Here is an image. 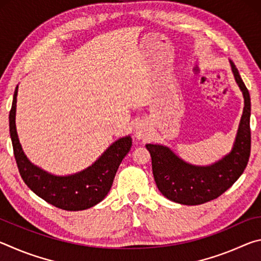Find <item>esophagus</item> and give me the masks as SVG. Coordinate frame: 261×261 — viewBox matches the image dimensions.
Here are the masks:
<instances>
[{
  "label": "esophagus",
  "mask_w": 261,
  "mask_h": 261,
  "mask_svg": "<svg viewBox=\"0 0 261 261\" xmlns=\"http://www.w3.org/2000/svg\"><path fill=\"white\" fill-rule=\"evenodd\" d=\"M134 135L137 139H143L145 138L148 135V127L147 125L145 124L144 122H138L137 124L135 125V129H134Z\"/></svg>",
  "instance_id": "34e87169"
}]
</instances>
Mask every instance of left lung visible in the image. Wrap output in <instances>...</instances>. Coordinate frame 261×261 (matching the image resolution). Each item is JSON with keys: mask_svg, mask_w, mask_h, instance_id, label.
<instances>
[{"mask_svg": "<svg viewBox=\"0 0 261 261\" xmlns=\"http://www.w3.org/2000/svg\"><path fill=\"white\" fill-rule=\"evenodd\" d=\"M238 86L244 95V110L230 154L210 167L184 162L166 146L147 144L151 153L154 179L160 192L169 200L183 205H200L220 197L240 178L251 152V100L235 64L230 62Z\"/></svg>", "mask_w": 261, "mask_h": 261, "instance_id": "left-lung-1", "label": "left lung"}]
</instances>
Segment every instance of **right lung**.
Segmentation results:
<instances>
[{"label": "right lung", "instance_id": "1", "mask_svg": "<svg viewBox=\"0 0 261 261\" xmlns=\"http://www.w3.org/2000/svg\"><path fill=\"white\" fill-rule=\"evenodd\" d=\"M18 86L9 114V129L14 155L25 184L49 204L65 211H83L93 207L107 196L118 166L130 151V137L118 139L108 147L98 161L87 169L71 176H54L32 165L21 149L16 131V102Z\"/></svg>", "mask_w": 261, "mask_h": 261}]
</instances>
